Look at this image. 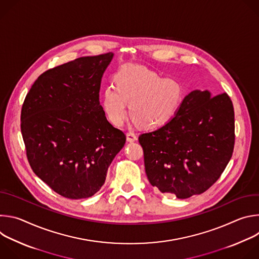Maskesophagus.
I'll list each match as a JSON object with an SVG mask.
<instances>
[{"label":"esophagus","instance_id":"esophagus-1","mask_svg":"<svg viewBox=\"0 0 259 259\" xmlns=\"http://www.w3.org/2000/svg\"><path fill=\"white\" fill-rule=\"evenodd\" d=\"M126 136H127V141L129 142H134L137 140V136L133 132H128Z\"/></svg>","mask_w":259,"mask_h":259}]
</instances>
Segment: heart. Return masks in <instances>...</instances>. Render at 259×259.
I'll use <instances>...</instances> for the list:
<instances>
[{
    "label": "heart",
    "instance_id": "obj_1",
    "mask_svg": "<svg viewBox=\"0 0 259 259\" xmlns=\"http://www.w3.org/2000/svg\"><path fill=\"white\" fill-rule=\"evenodd\" d=\"M114 86L104 88L101 106L107 119L122 126L128 118V103L133 122L145 129H156L167 124L177 113L182 101L178 83L163 79L157 72L139 65L119 69Z\"/></svg>",
    "mask_w": 259,
    "mask_h": 259
}]
</instances>
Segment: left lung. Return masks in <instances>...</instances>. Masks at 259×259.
I'll return each mask as SVG.
<instances>
[{"instance_id":"obj_1","label":"left lung","mask_w":259,"mask_h":259,"mask_svg":"<svg viewBox=\"0 0 259 259\" xmlns=\"http://www.w3.org/2000/svg\"><path fill=\"white\" fill-rule=\"evenodd\" d=\"M153 187L178 199L206 192L229 164L235 144L234 106L227 93L194 90L176 115L138 138Z\"/></svg>"}]
</instances>
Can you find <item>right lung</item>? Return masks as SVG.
<instances>
[{"instance_id":"1","label":"right lung","mask_w":259,"mask_h":259,"mask_svg":"<svg viewBox=\"0 0 259 259\" xmlns=\"http://www.w3.org/2000/svg\"><path fill=\"white\" fill-rule=\"evenodd\" d=\"M113 57L112 52L80 57L48 69L24 99L20 127L28 163L64 198L96 194L126 142L99 103L101 79Z\"/></svg>"}]
</instances>
